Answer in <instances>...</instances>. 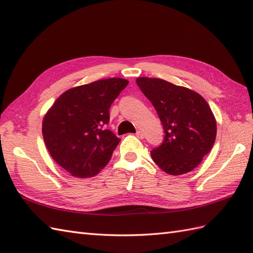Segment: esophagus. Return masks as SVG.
Returning <instances> with one entry per match:
<instances>
[{
  "instance_id": "esophagus-1",
  "label": "esophagus",
  "mask_w": 253,
  "mask_h": 253,
  "mask_svg": "<svg viewBox=\"0 0 253 253\" xmlns=\"http://www.w3.org/2000/svg\"><path fill=\"white\" fill-rule=\"evenodd\" d=\"M136 136H137L138 138H140V139H143V138L145 137V134H144L143 131H137V132H136Z\"/></svg>"
}]
</instances>
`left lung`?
Returning a JSON list of instances; mask_svg holds the SVG:
<instances>
[{"label": "left lung", "mask_w": 253, "mask_h": 253, "mask_svg": "<svg viewBox=\"0 0 253 253\" xmlns=\"http://www.w3.org/2000/svg\"><path fill=\"white\" fill-rule=\"evenodd\" d=\"M136 84L157 110L164 139L151 158L169 175L194 169L214 144L217 123L207 102L196 92L160 78L139 77Z\"/></svg>", "instance_id": "1"}]
</instances>
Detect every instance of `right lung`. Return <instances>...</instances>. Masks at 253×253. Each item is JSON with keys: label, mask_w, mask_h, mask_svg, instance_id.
I'll return each mask as SVG.
<instances>
[{"label": "right lung", "mask_w": 253, "mask_h": 253, "mask_svg": "<svg viewBox=\"0 0 253 253\" xmlns=\"http://www.w3.org/2000/svg\"><path fill=\"white\" fill-rule=\"evenodd\" d=\"M128 82L101 79L65 91L42 120L52 159L78 178L93 177L109 162L120 138L106 128L109 108Z\"/></svg>", "instance_id": "right-lung-1"}]
</instances>
